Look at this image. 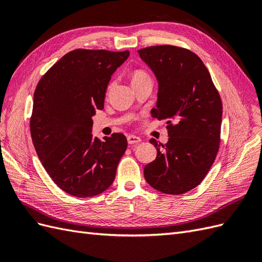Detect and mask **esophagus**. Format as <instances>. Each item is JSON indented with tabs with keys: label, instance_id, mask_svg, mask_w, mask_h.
Masks as SVG:
<instances>
[{
	"label": "esophagus",
	"instance_id": "obj_1",
	"mask_svg": "<svg viewBox=\"0 0 262 262\" xmlns=\"http://www.w3.org/2000/svg\"><path fill=\"white\" fill-rule=\"evenodd\" d=\"M127 142H128L129 145H135V144H138L142 142V139H140V137L135 136V135H128L127 136Z\"/></svg>",
	"mask_w": 262,
	"mask_h": 262
}]
</instances>
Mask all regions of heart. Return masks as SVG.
<instances>
[{
  "mask_svg": "<svg viewBox=\"0 0 262 262\" xmlns=\"http://www.w3.org/2000/svg\"><path fill=\"white\" fill-rule=\"evenodd\" d=\"M144 79H150V76L148 75V73L145 72L144 70H136L133 73L132 83L137 82V80H144Z\"/></svg>",
  "mask_w": 262,
  "mask_h": 262,
  "instance_id": "1",
  "label": "heart"
}]
</instances>
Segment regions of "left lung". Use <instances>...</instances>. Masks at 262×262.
Here are the masks:
<instances>
[{"instance_id": "1", "label": "left lung", "mask_w": 262, "mask_h": 262, "mask_svg": "<svg viewBox=\"0 0 262 262\" xmlns=\"http://www.w3.org/2000/svg\"><path fill=\"white\" fill-rule=\"evenodd\" d=\"M155 74L159 89L151 116L166 120L169 140L151 138L157 157L145 166L152 188L182 195L197 187L209 171L219 150L223 102L210 73L195 53L173 45L138 51Z\"/></svg>"}]
</instances>
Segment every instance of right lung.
<instances>
[{
  "instance_id": "obj_1",
  "label": "right lung",
  "mask_w": 262,
  "mask_h": 262,
  "mask_svg": "<svg viewBox=\"0 0 262 262\" xmlns=\"http://www.w3.org/2000/svg\"><path fill=\"white\" fill-rule=\"evenodd\" d=\"M128 51L77 49L65 54L36 86L30 128L49 176L72 196L99 195L113 184L127 148L124 134L93 137L92 116L104 108L113 73Z\"/></svg>"
}]
</instances>
